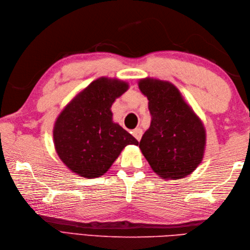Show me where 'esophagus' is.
I'll use <instances>...</instances> for the list:
<instances>
[{"label": "esophagus", "instance_id": "esophagus-1", "mask_svg": "<svg viewBox=\"0 0 250 250\" xmlns=\"http://www.w3.org/2000/svg\"><path fill=\"white\" fill-rule=\"evenodd\" d=\"M132 133H133V136L135 137V139L137 140V141H141V139H142V135H143V131H142V129H135L133 132H132Z\"/></svg>", "mask_w": 250, "mask_h": 250}]
</instances>
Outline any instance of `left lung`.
<instances>
[{"label": "left lung", "instance_id": "obj_1", "mask_svg": "<svg viewBox=\"0 0 250 250\" xmlns=\"http://www.w3.org/2000/svg\"><path fill=\"white\" fill-rule=\"evenodd\" d=\"M147 97L150 126L140 142L149 166L164 179H179L192 173L203 159L206 134L201 119L168 82L141 79Z\"/></svg>", "mask_w": 250, "mask_h": 250}]
</instances>
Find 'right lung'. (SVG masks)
<instances>
[{
    "instance_id": "obj_1",
    "label": "right lung",
    "mask_w": 250,
    "mask_h": 250,
    "mask_svg": "<svg viewBox=\"0 0 250 250\" xmlns=\"http://www.w3.org/2000/svg\"><path fill=\"white\" fill-rule=\"evenodd\" d=\"M129 88L128 83L101 77L78 93L56 120L54 143L61 161L82 177L108 171L126 145H139L113 121L110 107Z\"/></svg>"
}]
</instances>
